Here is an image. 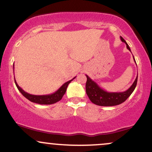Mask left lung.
<instances>
[{"instance_id": "1", "label": "left lung", "mask_w": 152, "mask_h": 152, "mask_svg": "<svg viewBox=\"0 0 152 152\" xmlns=\"http://www.w3.org/2000/svg\"><path fill=\"white\" fill-rule=\"evenodd\" d=\"M121 40L125 43L127 48L131 51L128 44L124 40L123 37H121ZM134 61L135 62L133 56ZM136 63V62H135ZM87 77V82H86V92L88 97L93 104L102 106H113L122 104L130 96L135 89L137 82V76L133 82L132 86L128 90L121 92H108L104 90L94 81L86 75Z\"/></svg>"}]
</instances>
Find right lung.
Instances as JSON below:
<instances>
[{
	"instance_id": "right-lung-1",
	"label": "right lung",
	"mask_w": 152,
	"mask_h": 152,
	"mask_svg": "<svg viewBox=\"0 0 152 152\" xmlns=\"http://www.w3.org/2000/svg\"><path fill=\"white\" fill-rule=\"evenodd\" d=\"M75 77H74L72 80H71L70 81L65 82V83L63 84V85H62L61 87L56 91V92L50 94H48V95L30 94L27 93L26 91H24L21 87H19V85H18V83H17L15 79V85L17 86V87H18V90L20 91L22 94L23 95L25 98H27L28 100H29L30 102L33 103H36V104H39L49 105V104H55V103L59 102L60 100H61V99L63 98V95L65 94V92H66L67 86H68L69 84L70 83L71 81H72V80Z\"/></svg>"
}]
</instances>
